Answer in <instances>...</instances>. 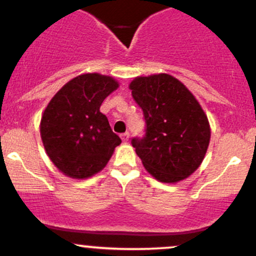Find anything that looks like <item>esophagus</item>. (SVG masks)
<instances>
[{"label":"esophagus","mask_w":256,"mask_h":256,"mask_svg":"<svg viewBox=\"0 0 256 256\" xmlns=\"http://www.w3.org/2000/svg\"><path fill=\"white\" fill-rule=\"evenodd\" d=\"M122 142H128V137H130V134H128V132H125V134H122Z\"/></svg>","instance_id":"1"}]
</instances>
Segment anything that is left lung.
Returning <instances> with one entry per match:
<instances>
[{
    "mask_svg": "<svg viewBox=\"0 0 256 256\" xmlns=\"http://www.w3.org/2000/svg\"><path fill=\"white\" fill-rule=\"evenodd\" d=\"M142 108L146 136L131 143L154 178L176 184L200 166L210 142V125L196 98L169 74L134 78L128 85Z\"/></svg>",
    "mask_w": 256,
    "mask_h": 256,
    "instance_id": "1",
    "label": "left lung"
}]
</instances>
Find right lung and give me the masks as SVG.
Instances as JSON below:
<instances>
[{"label":"right lung","mask_w":256,"mask_h":256,"mask_svg":"<svg viewBox=\"0 0 256 256\" xmlns=\"http://www.w3.org/2000/svg\"><path fill=\"white\" fill-rule=\"evenodd\" d=\"M118 87L119 82L112 76L81 74L62 87L42 113L40 134L44 150L68 178L96 175L122 143L100 112L103 100Z\"/></svg>","instance_id":"obj_1"}]
</instances>
